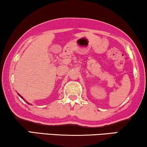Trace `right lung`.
Instances as JSON below:
<instances>
[{"instance_id":"right-lung-1","label":"right lung","mask_w":147,"mask_h":147,"mask_svg":"<svg viewBox=\"0 0 147 147\" xmlns=\"http://www.w3.org/2000/svg\"><path fill=\"white\" fill-rule=\"evenodd\" d=\"M18 95H19V96H20L21 97V98H23V100H24V98H23V97H22V96H21V95H20V94H18ZM25 101H26V102H27V103H28V105H30V103H29V102H27V101H26V100H25Z\"/></svg>"}]
</instances>
